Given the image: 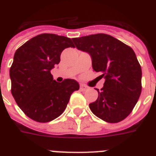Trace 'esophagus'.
Segmentation results:
<instances>
[{"mask_svg": "<svg viewBox=\"0 0 156 156\" xmlns=\"http://www.w3.org/2000/svg\"><path fill=\"white\" fill-rule=\"evenodd\" d=\"M87 86L86 85H84V84H81L80 85V90H87Z\"/></svg>", "mask_w": 156, "mask_h": 156, "instance_id": "34e87169", "label": "esophagus"}]
</instances>
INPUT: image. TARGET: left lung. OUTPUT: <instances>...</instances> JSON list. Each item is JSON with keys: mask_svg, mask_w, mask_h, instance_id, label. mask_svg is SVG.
Instances as JSON below:
<instances>
[{"mask_svg": "<svg viewBox=\"0 0 156 156\" xmlns=\"http://www.w3.org/2000/svg\"><path fill=\"white\" fill-rule=\"evenodd\" d=\"M76 48L90 54L93 70L102 73L104 87L89 104L95 116L108 123L123 121L133 111L142 91V69L129 46L107 34L73 38Z\"/></svg>", "mask_w": 156, "mask_h": 156, "instance_id": "obj_1", "label": "left lung"}]
</instances>
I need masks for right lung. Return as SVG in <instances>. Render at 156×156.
Here are the masks:
<instances>
[{
	"instance_id": "right-lung-1",
	"label": "right lung",
	"mask_w": 156,
	"mask_h": 156,
	"mask_svg": "<svg viewBox=\"0 0 156 156\" xmlns=\"http://www.w3.org/2000/svg\"><path fill=\"white\" fill-rule=\"evenodd\" d=\"M67 48H74L71 39L44 33L31 38L14 53L9 69L11 93L23 112L37 122L45 123L58 117L71 94L79 89L75 80L57 83L51 73Z\"/></svg>"
}]
</instances>
